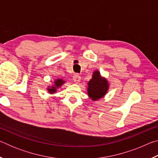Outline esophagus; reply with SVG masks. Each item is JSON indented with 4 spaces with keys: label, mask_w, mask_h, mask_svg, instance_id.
I'll return each mask as SVG.
<instances>
[{
    "label": "esophagus",
    "mask_w": 158,
    "mask_h": 158,
    "mask_svg": "<svg viewBox=\"0 0 158 158\" xmlns=\"http://www.w3.org/2000/svg\"><path fill=\"white\" fill-rule=\"evenodd\" d=\"M73 80L74 82L77 83V84H78V83H79L80 80H81V77H80L79 74H74L73 76Z\"/></svg>",
    "instance_id": "esophagus-1"
}]
</instances>
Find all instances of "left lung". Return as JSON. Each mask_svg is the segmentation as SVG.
<instances>
[{"mask_svg":"<svg viewBox=\"0 0 158 158\" xmlns=\"http://www.w3.org/2000/svg\"><path fill=\"white\" fill-rule=\"evenodd\" d=\"M88 85V93L89 97L93 100H98L105 95L109 87L106 80L102 78L98 71L93 73L92 79L90 80Z\"/></svg>","mask_w":158,"mask_h":158,"instance_id":"8db88e82","label":"left lung"}]
</instances>
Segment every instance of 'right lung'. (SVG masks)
<instances>
[{
  "label": "right lung",
  "mask_w": 158,
  "mask_h": 158,
  "mask_svg": "<svg viewBox=\"0 0 158 158\" xmlns=\"http://www.w3.org/2000/svg\"><path fill=\"white\" fill-rule=\"evenodd\" d=\"M64 81H63L62 79H57L55 81V85H53V87H52V89H49V92L50 93H53V92L56 91V88L59 87L60 85H62L63 84Z\"/></svg>",
  "instance_id": "right-lung-1"
}]
</instances>
